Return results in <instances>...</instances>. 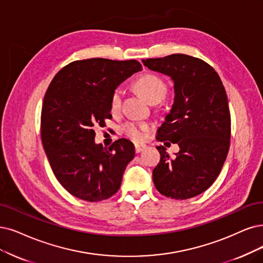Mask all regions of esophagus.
Returning <instances> with one entry per match:
<instances>
[{"label":"esophagus","mask_w":263,"mask_h":263,"mask_svg":"<svg viewBox=\"0 0 263 263\" xmlns=\"http://www.w3.org/2000/svg\"><path fill=\"white\" fill-rule=\"evenodd\" d=\"M145 148H146V145H145V144H135V152H137V153H141Z\"/></svg>","instance_id":"34e87169"}]
</instances>
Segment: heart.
<instances>
[{"label": "heart", "instance_id": "b5f03b06", "mask_svg": "<svg viewBox=\"0 0 263 263\" xmlns=\"http://www.w3.org/2000/svg\"><path fill=\"white\" fill-rule=\"evenodd\" d=\"M137 87L144 99L148 103H158L167 94V86L164 82L154 74L143 76L138 80ZM122 90L120 87L112 92L110 99V109L112 112L118 111L121 106ZM148 130L147 124H141L137 122H125L122 125V132L134 141H141L144 138V133Z\"/></svg>", "mask_w": 263, "mask_h": 263}]
</instances>
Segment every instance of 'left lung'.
Returning a JSON list of instances; mask_svg holds the SVG:
<instances>
[{
  "label": "left lung",
  "instance_id": "8db88e82",
  "mask_svg": "<svg viewBox=\"0 0 263 263\" xmlns=\"http://www.w3.org/2000/svg\"><path fill=\"white\" fill-rule=\"evenodd\" d=\"M142 62L174 83V101L156 139L178 144L180 152L171 158L166 148L157 146L160 161L153 170L155 186L173 199L197 196L216 181L230 148L231 115L224 86L217 71L196 57L172 54Z\"/></svg>",
  "mask_w": 263,
  "mask_h": 263
}]
</instances>
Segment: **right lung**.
<instances>
[{
	"instance_id": "1",
	"label": "right lung",
	"mask_w": 263,
	"mask_h": 263,
	"mask_svg": "<svg viewBox=\"0 0 263 263\" xmlns=\"http://www.w3.org/2000/svg\"><path fill=\"white\" fill-rule=\"evenodd\" d=\"M141 70L135 60L90 58L68 64L48 85L41 112L43 148L58 182L77 198L101 201L120 189L134 145L119 139L103 147L94 141V126L111 117L117 86Z\"/></svg>"
}]
</instances>
